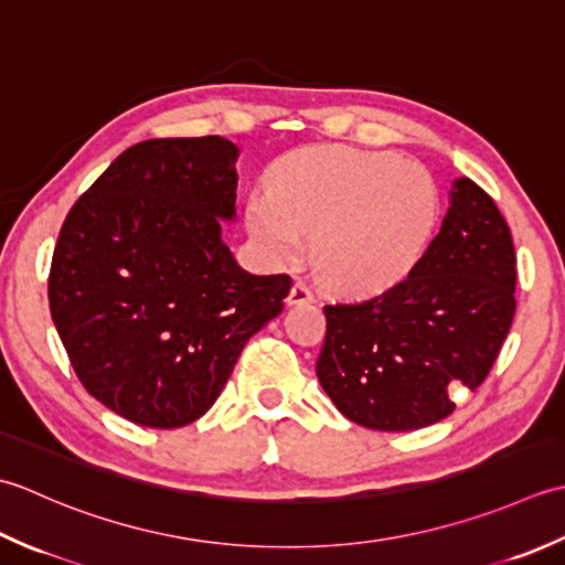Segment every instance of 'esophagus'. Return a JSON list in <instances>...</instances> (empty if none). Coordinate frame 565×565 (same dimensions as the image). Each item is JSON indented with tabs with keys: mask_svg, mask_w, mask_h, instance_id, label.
<instances>
[{
	"mask_svg": "<svg viewBox=\"0 0 565 565\" xmlns=\"http://www.w3.org/2000/svg\"><path fill=\"white\" fill-rule=\"evenodd\" d=\"M287 299H290V305H307V302H312V299H315V292L305 280H295L290 297H287Z\"/></svg>",
	"mask_w": 565,
	"mask_h": 565,
	"instance_id": "obj_1",
	"label": "esophagus"
}]
</instances>
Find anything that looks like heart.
<instances>
[{"label": "heart", "instance_id": "b5f03b06", "mask_svg": "<svg viewBox=\"0 0 565 565\" xmlns=\"http://www.w3.org/2000/svg\"><path fill=\"white\" fill-rule=\"evenodd\" d=\"M439 194L427 168L395 153L321 146L287 156L248 202V232L273 263L295 260L312 234L321 278L375 290L427 248Z\"/></svg>", "mask_w": 565, "mask_h": 565}]
</instances>
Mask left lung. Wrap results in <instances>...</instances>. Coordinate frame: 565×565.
<instances>
[{
    "instance_id": "obj_1",
    "label": "left lung",
    "mask_w": 565,
    "mask_h": 565,
    "mask_svg": "<svg viewBox=\"0 0 565 565\" xmlns=\"http://www.w3.org/2000/svg\"><path fill=\"white\" fill-rule=\"evenodd\" d=\"M510 226L470 178L454 182L439 234L407 278L324 305L317 377L343 417L412 431L454 412V393L488 377L514 317Z\"/></svg>"
}]
</instances>
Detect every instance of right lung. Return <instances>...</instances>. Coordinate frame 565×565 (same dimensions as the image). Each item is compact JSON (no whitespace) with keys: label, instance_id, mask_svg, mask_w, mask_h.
<instances>
[{"label":"right lung","instance_id":"obj_1","mask_svg":"<svg viewBox=\"0 0 565 565\" xmlns=\"http://www.w3.org/2000/svg\"><path fill=\"white\" fill-rule=\"evenodd\" d=\"M238 148L151 138L67 212L51 317L79 383L119 417L178 429L214 405L246 341L282 312L290 275H253L222 241Z\"/></svg>","mask_w":565,"mask_h":565}]
</instances>
